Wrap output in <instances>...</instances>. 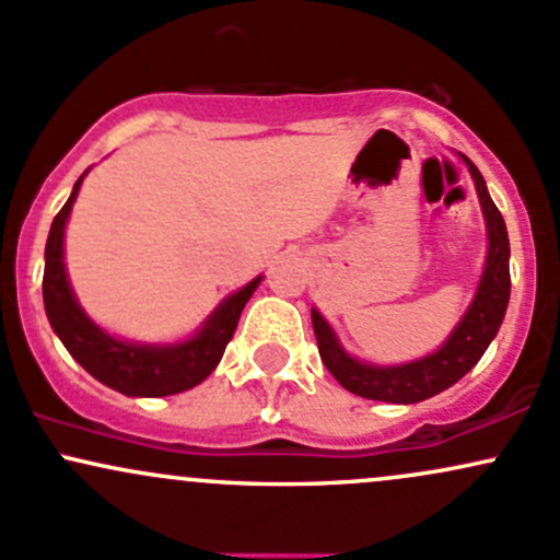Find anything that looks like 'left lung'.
Instances as JSON below:
<instances>
[{
	"instance_id": "obj_1",
	"label": "left lung",
	"mask_w": 560,
	"mask_h": 560,
	"mask_svg": "<svg viewBox=\"0 0 560 560\" xmlns=\"http://www.w3.org/2000/svg\"><path fill=\"white\" fill-rule=\"evenodd\" d=\"M463 162L468 164L472 183H476L478 201H481L483 220H487L489 233V252L487 266H483L481 284H478L476 298H472L470 308L465 311L463 322L454 327L446 337V342L435 353L425 359L409 361V364L398 366H374L364 361L353 359L340 346L337 335L331 331L327 318L316 308L311 311L313 331H316L318 353L327 364L331 377L342 385V388L355 393L361 398H372V401H388V404H417L435 393L452 388L459 377H465L494 335L500 331L502 318H505L508 300H510V242L505 220L500 210L491 201L483 175L478 172L476 164L470 162L465 153H459Z\"/></svg>"
}]
</instances>
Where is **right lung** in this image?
I'll list each match as a JSON object with an SVG mask.
<instances>
[{"mask_svg": "<svg viewBox=\"0 0 560 560\" xmlns=\"http://www.w3.org/2000/svg\"><path fill=\"white\" fill-rule=\"evenodd\" d=\"M88 175V172H84ZM84 175L73 186L63 210L55 214L50 236L45 247V279H42V294H45V311L50 327L60 337L66 350L88 370L92 377L101 380L108 388L125 393V396H172L183 393L212 374L214 366L223 359V350L236 331L238 316L244 305L257 290L262 276L252 279L247 287L233 292L186 342L175 346H140V342L116 340L97 327L82 311L73 298L63 266V233L73 201H77L79 186Z\"/></svg>", "mask_w": 560, "mask_h": 560, "instance_id": "obj_1", "label": "right lung"}]
</instances>
